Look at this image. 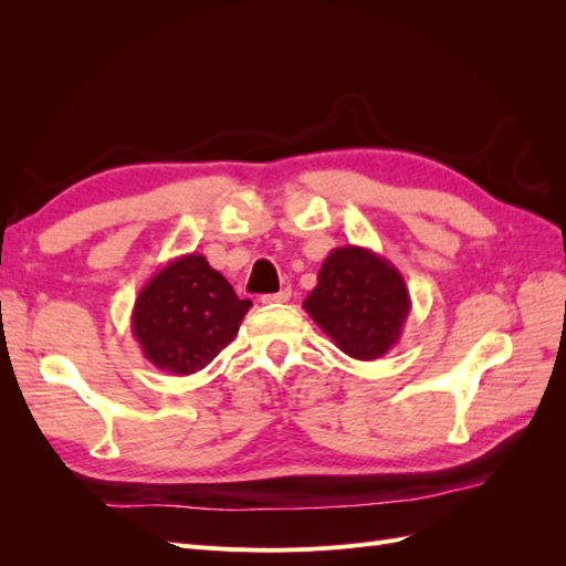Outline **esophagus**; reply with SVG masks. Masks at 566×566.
Here are the masks:
<instances>
[{"mask_svg":"<svg viewBox=\"0 0 566 566\" xmlns=\"http://www.w3.org/2000/svg\"><path fill=\"white\" fill-rule=\"evenodd\" d=\"M290 287H283L281 293H273V295H262V304H281V302H287L290 300Z\"/></svg>","mask_w":566,"mask_h":566,"instance_id":"obj_1","label":"esophagus"}]
</instances>
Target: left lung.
<instances>
[{
  "instance_id": "obj_1",
  "label": "left lung",
  "mask_w": 566,
  "mask_h": 566,
  "mask_svg": "<svg viewBox=\"0 0 566 566\" xmlns=\"http://www.w3.org/2000/svg\"><path fill=\"white\" fill-rule=\"evenodd\" d=\"M304 312L335 347L358 361L385 356L403 333L410 295L399 269L361 245L335 248L304 300Z\"/></svg>"
}]
</instances>
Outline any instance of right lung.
Here are the masks:
<instances>
[{"instance_id": "obj_1", "label": "right lung", "mask_w": 566, "mask_h": 566, "mask_svg": "<svg viewBox=\"0 0 566 566\" xmlns=\"http://www.w3.org/2000/svg\"><path fill=\"white\" fill-rule=\"evenodd\" d=\"M250 306L202 254H181L142 287L132 333L158 370L191 375L238 335Z\"/></svg>"}]
</instances>
